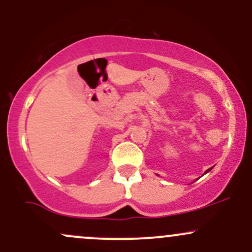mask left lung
Segmentation results:
<instances>
[{
	"instance_id": "8db88e82",
	"label": "left lung",
	"mask_w": 252,
	"mask_h": 252,
	"mask_svg": "<svg viewBox=\"0 0 252 252\" xmlns=\"http://www.w3.org/2000/svg\"><path fill=\"white\" fill-rule=\"evenodd\" d=\"M209 170H210V169H208V170H206V173H208V171H209Z\"/></svg>"
}]
</instances>
